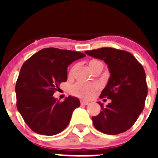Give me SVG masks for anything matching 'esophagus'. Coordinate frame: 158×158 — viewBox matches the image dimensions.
Returning <instances> with one entry per match:
<instances>
[{
	"mask_svg": "<svg viewBox=\"0 0 158 158\" xmlns=\"http://www.w3.org/2000/svg\"><path fill=\"white\" fill-rule=\"evenodd\" d=\"M81 105H88V104H89V102L85 101V100H81Z\"/></svg>",
	"mask_w": 158,
	"mask_h": 158,
	"instance_id": "34e87169",
	"label": "esophagus"
}]
</instances>
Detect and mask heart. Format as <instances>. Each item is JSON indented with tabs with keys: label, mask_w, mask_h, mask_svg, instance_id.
<instances>
[{
	"label": "heart",
	"mask_w": 158,
	"mask_h": 158,
	"mask_svg": "<svg viewBox=\"0 0 158 158\" xmlns=\"http://www.w3.org/2000/svg\"><path fill=\"white\" fill-rule=\"evenodd\" d=\"M91 62V63H92ZM74 70V67H73L69 71V74H72ZM99 85L96 82L91 83H83V82H77L73 84L70 87V93L73 96H77L79 98L89 99L94 95L95 92L99 89Z\"/></svg>",
	"instance_id": "b5f03b06"
}]
</instances>
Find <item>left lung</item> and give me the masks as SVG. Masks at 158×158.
I'll return each mask as SVG.
<instances>
[{"instance_id": "1", "label": "left lung", "mask_w": 158, "mask_h": 158, "mask_svg": "<svg viewBox=\"0 0 158 158\" xmlns=\"http://www.w3.org/2000/svg\"><path fill=\"white\" fill-rule=\"evenodd\" d=\"M85 53L104 60L111 73L100 98L110 99L111 102L106 107L99 103L102 111L92 117L93 125L107 135L125 132L133 126L144 109L148 93L144 69L133 54L123 50L102 47Z\"/></svg>"}]
</instances>
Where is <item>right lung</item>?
<instances>
[{
    "label": "right lung",
    "instance_id": "obj_1",
    "mask_svg": "<svg viewBox=\"0 0 158 158\" xmlns=\"http://www.w3.org/2000/svg\"><path fill=\"white\" fill-rule=\"evenodd\" d=\"M85 54L54 47L42 49L22 65L16 84V107L23 120L40 135H57L69 125L77 98L60 102L53 96L66 81L67 67Z\"/></svg>",
    "mask_w": 158,
    "mask_h": 158
}]
</instances>
